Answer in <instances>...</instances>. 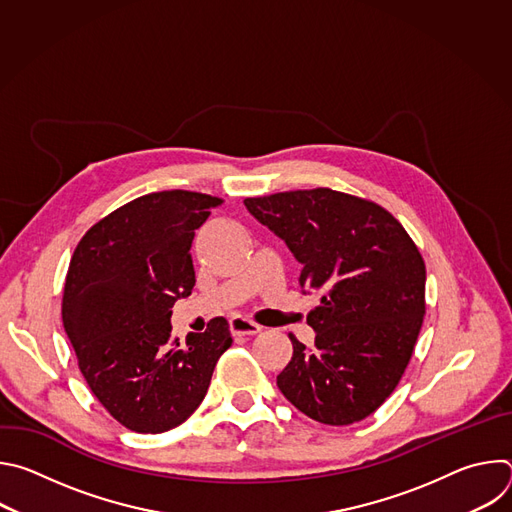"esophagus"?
<instances>
[{"label":"esophagus","instance_id":"1","mask_svg":"<svg viewBox=\"0 0 512 512\" xmlns=\"http://www.w3.org/2000/svg\"><path fill=\"white\" fill-rule=\"evenodd\" d=\"M231 332H233V336H255L261 332V326H257L255 322H251L243 316H235V318H231Z\"/></svg>","mask_w":512,"mask_h":512}]
</instances>
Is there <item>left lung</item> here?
<instances>
[{
  "label": "left lung",
  "instance_id": "obj_1",
  "mask_svg": "<svg viewBox=\"0 0 512 512\" xmlns=\"http://www.w3.org/2000/svg\"><path fill=\"white\" fill-rule=\"evenodd\" d=\"M247 210L302 263L314 346L291 336L277 375L283 397L308 417L348 425L393 393L425 316V263L383 206L330 188L245 198Z\"/></svg>",
  "mask_w": 512,
  "mask_h": 512
}]
</instances>
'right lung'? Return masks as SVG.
Returning a JSON list of instances; mask_svg holds the SVG:
<instances>
[{
	"instance_id": "right-lung-1",
	"label": "right lung",
	"mask_w": 512,
	"mask_h": 512,
	"mask_svg": "<svg viewBox=\"0 0 512 512\" xmlns=\"http://www.w3.org/2000/svg\"><path fill=\"white\" fill-rule=\"evenodd\" d=\"M200 192L139 196L99 221L70 259L62 324L101 405L127 429L162 433L202 403L216 360L231 346L225 318L186 344L172 306L196 283L190 247L212 206Z\"/></svg>"
}]
</instances>
